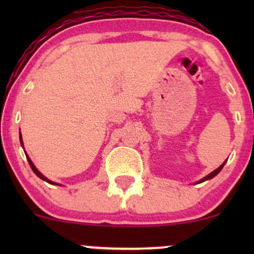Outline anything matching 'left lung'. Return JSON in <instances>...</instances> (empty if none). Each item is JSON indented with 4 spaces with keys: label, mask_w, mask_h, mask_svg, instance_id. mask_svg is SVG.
I'll return each mask as SVG.
<instances>
[{
    "label": "left lung",
    "mask_w": 254,
    "mask_h": 254,
    "mask_svg": "<svg viewBox=\"0 0 254 254\" xmlns=\"http://www.w3.org/2000/svg\"><path fill=\"white\" fill-rule=\"evenodd\" d=\"M224 164H226V161H224V162H223V164H222V165H221V166H220V167H218V168H217V170H215L214 172H211V173H210V174H208V176H206V177H204V178H203V179H200V180H199V182H198V183H203V182H205V180H209V179H211V178H214L215 176H217V174H218V173H220V172H221V170H222V168H223V166H224Z\"/></svg>",
    "instance_id": "8db88e82"
}]
</instances>
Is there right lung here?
<instances>
[{
  "mask_svg": "<svg viewBox=\"0 0 254 254\" xmlns=\"http://www.w3.org/2000/svg\"><path fill=\"white\" fill-rule=\"evenodd\" d=\"M20 143H21V145H22V147H24V142H22V137H21V133H20ZM26 157H27V161H28V164H30V166H31L32 171H33V172H34V173H36V174H37V176L40 178V179L45 180V182H46V183H49V184H52V185H60V184H57V183H54V182H51V180H49V179H48V178H46V177H44V176H43V174H42V173H40V172L37 170V168H36V166H34V165H33V162H32V161H31V159H30V157H28L27 155H26Z\"/></svg>",
  "mask_w": 254,
  "mask_h": 254,
  "instance_id": "1",
  "label": "right lung"
}]
</instances>
